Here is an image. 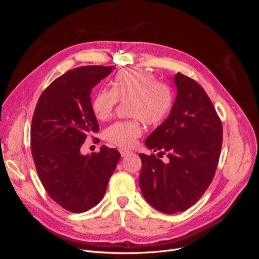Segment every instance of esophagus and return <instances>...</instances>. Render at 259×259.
I'll use <instances>...</instances> for the list:
<instances>
[{"label":"esophagus","instance_id":"esophagus-1","mask_svg":"<svg viewBox=\"0 0 259 259\" xmlns=\"http://www.w3.org/2000/svg\"><path fill=\"white\" fill-rule=\"evenodd\" d=\"M120 153H121L122 156H125V155H127V154L132 153V151L126 150V149H120Z\"/></svg>","mask_w":259,"mask_h":259}]
</instances>
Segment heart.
<instances>
[{
  "label": "heart",
  "instance_id": "b5f03b06",
  "mask_svg": "<svg viewBox=\"0 0 259 259\" xmlns=\"http://www.w3.org/2000/svg\"><path fill=\"white\" fill-rule=\"evenodd\" d=\"M112 88L99 89L92 98L91 109L99 121H106L119 101H127L126 121L115 122L109 126L105 137L109 143L121 148H132L143 134V125H158L166 119L174 104L170 86L158 82L155 75L135 68L117 72Z\"/></svg>",
  "mask_w": 259,
  "mask_h": 259
}]
</instances>
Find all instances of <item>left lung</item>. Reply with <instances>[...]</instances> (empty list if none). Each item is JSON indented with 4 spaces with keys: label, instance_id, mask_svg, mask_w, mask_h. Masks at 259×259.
<instances>
[{
    "label": "left lung",
    "instance_id": "8db88e82",
    "mask_svg": "<svg viewBox=\"0 0 259 259\" xmlns=\"http://www.w3.org/2000/svg\"><path fill=\"white\" fill-rule=\"evenodd\" d=\"M169 115L145 140L155 154L140 153L139 186L146 201L162 213L175 214L197 203L214 178L223 144L222 121L202 86L180 72Z\"/></svg>",
    "mask_w": 259,
    "mask_h": 259
}]
</instances>
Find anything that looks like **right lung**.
Masks as SVG:
<instances>
[{"label":"right lung","instance_id":"obj_1","mask_svg":"<svg viewBox=\"0 0 259 259\" xmlns=\"http://www.w3.org/2000/svg\"><path fill=\"white\" fill-rule=\"evenodd\" d=\"M114 67L85 66L57 77L42 94L31 124V152L46 192L64 208L83 213L103 199L121 154L101 146L83 155L86 137L98 133L92 89Z\"/></svg>","mask_w":259,"mask_h":259}]
</instances>
